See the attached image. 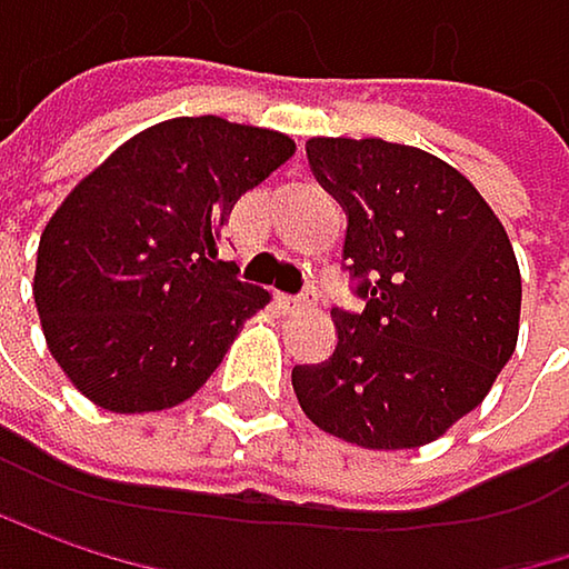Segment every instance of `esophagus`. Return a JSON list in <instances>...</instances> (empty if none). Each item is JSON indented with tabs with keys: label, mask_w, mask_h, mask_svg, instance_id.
Listing matches in <instances>:
<instances>
[{
	"label": "esophagus",
	"mask_w": 569,
	"mask_h": 569,
	"mask_svg": "<svg viewBox=\"0 0 569 569\" xmlns=\"http://www.w3.org/2000/svg\"><path fill=\"white\" fill-rule=\"evenodd\" d=\"M276 303L287 310V313H297V310H310L313 307V293H300V297H290V293H279Z\"/></svg>",
	"instance_id": "34e87169"
}]
</instances>
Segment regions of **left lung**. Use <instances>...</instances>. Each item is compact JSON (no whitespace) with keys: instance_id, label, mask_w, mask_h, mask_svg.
Instances as JSON below:
<instances>
[{"instance_id":"1","label":"left lung","mask_w":569,"mask_h":569,"mask_svg":"<svg viewBox=\"0 0 569 569\" xmlns=\"http://www.w3.org/2000/svg\"><path fill=\"white\" fill-rule=\"evenodd\" d=\"M347 212L343 259L363 310L293 368L307 418L360 449H418L482 405L519 337L522 279L496 212L441 158L381 138H310Z\"/></svg>"}]
</instances>
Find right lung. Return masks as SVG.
<instances>
[{"mask_svg":"<svg viewBox=\"0 0 569 569\" xmlns=\"http://www.w3.org/2000/svg\"><path fill=\"white\" fill-rule=\"evenodd\" d=\"M293 151L279 131L174 117L124 141L63 198L39 239L32 300L83 398L144 415L212 378L239 327L269 303L219 259L222 226Z\"/></svg>","mask_w":569,"mask_h":569,"instance_id":"1","label":"right lung"}]
</instances>
